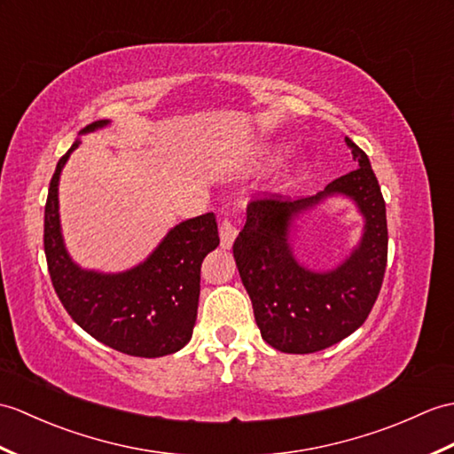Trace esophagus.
<instances>
[{"instance_id": "34e87169", "label": "esophagus", "mask_w": 454, "mask_h": 454, "mask_svg": "<svg viewBox=\"0 0 454 454\" xmlns=\"http://www.w3.org/2000/svg\"><path fill=\"white\" fill-rule=\"evenodd\" d=\"M238 226L231 223L230 218H224L223 223H220V246L224 249H230L231 244H234V239L238 236Z\"/></svg>"}]
</instances>
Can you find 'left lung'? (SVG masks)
Returning a JSON list of instances; mask_svg holds the SVG:
<instances>
[{
  "label": "left lung",
  "instance_id": "1",
  "mask_svg": "<svg viewBox=\"0 0 454 454\" xmlns=\"http://www.w3.org/2000/svg\"><path fill=\"white\" fill-rule=\"evenodd\" d=\"M357 168L313 197L290 199L262 193L247 203V220L234 241L241 282L267 344L286 354H311L352 334L370 315L387 267L385 199L370 158L346 137ZM352 196L366 216L361 247L331 273H311L297 265L287 246L291 218L323 196Z\"/></svg>",
  "mask_w": 454,
  "mask_h": 454
}]
</instances>
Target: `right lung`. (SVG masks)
Wrapping results in <instances>:
<instances>
[{
	"instance_id": "add662e5",
	"label": "right lung",
	"mask_w": 454,
	"mask_h": 454,
	"mask_svg": "<svg viewBox=\"0 0 454 454\" xmlns=\"http://www.w3.org/2000/svg\"><path fill=\"white\" fill-rule=\"evenodd\" d=\"M106 123L94 121L81 133ZM77 145L59 158L44 208V251L58 298L82 331L114 350L137 357L174 354L192 339L201 262L220 244L216 216L207 213L177 224L143 265L121 275L81 270L63 247L58 215L59 172Z\"/></svg>"
}]
</instances>
